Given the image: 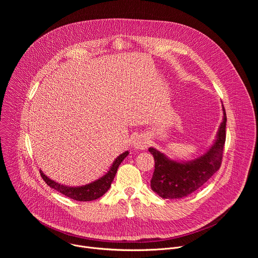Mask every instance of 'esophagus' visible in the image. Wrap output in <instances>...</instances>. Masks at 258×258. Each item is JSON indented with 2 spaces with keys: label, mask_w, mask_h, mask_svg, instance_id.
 <instances>
[{
  "label": "esophagus",
  "mask_w": 258,
  "mask_h": 258,
  "mask_svg": "<svg viewBox=\"0 0 258 258\" xmlns=\"http://www.w3.org/2000/svg\"><path fill=\"white\" fill-rule=\"evenodd\" d=\"M150 144V141L148 138H146L145 136H138L136 137V139L134 140V147L136 149H140V150H143V149H146L147 147L149 146Z\"/></svg>",
  "instance_id": "1"
}]
</instances>
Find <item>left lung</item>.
<instances>
[{
	"instance_id": "left-lung-1",
	"label": "left lung",
	"mask_w": 258,
	"mask_h": 258,
	"mask_svg": "<svg viewBox=\"0 0 258 258\" xmlns=\"http://www.w3.org/2000/svg\"><path fill=\"white\" fill-rule=\"evenodd\" d=\"M223 110L224 119L216 140L211 148L199 158L188 162H177L168 159L156 149L149 148L155 161L151 188L156 194L164 199L186 197L202 187L219 169L226 142L227 115L224 105Z\"/></svg>"
}]
</instances>
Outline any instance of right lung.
<instances>
[{"label":"right lung","mask_w":258,"mask_h":258,"mask_svg":"<svg viewBox=\"0 0 258 258\" xmlns=\"http://www.w3.org/2000/svg\"><path fill=\"white\" fill-rule=\"evenodd\" d=\"M128 155V152L125 151L124 153L120 154L113 162L112 166L110 167L108 172L104 174L99 179L89 183V185L82 186V187H67L64 185H60V183L50 179L47 175H45L42 170H40L41 175L43 179L46 181L47 185L51 187L52 189L60 192L61 194L65 195L66 197L77 200V201H92L100 198L103 196L111 186V182L114 179V176L116 174L117 168L122 162V160Z\"/></svg>","instance_id":"right-lung-1"}]
</instances>
